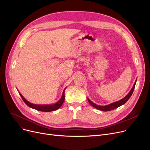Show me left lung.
Instances as JSON below:
<instances>
[{
    "label": "left lung",
    "mask_w": 150,
    "mask_h": 150,
    "mask_svg": "<svg viewBox=\"0 0 150 150\" xmlns=\"http://www.w3.org/2000/svg\"><path fill=\"white\" fill-rule=\"evenodd\" d=\"M136 82H137V81H136ZM136 82L134 83L133 88L131 89V90L130 91V92L128 93V94L127 95V96H126V97H125L123 99H121V100H120L118 101L115 102V103L109 104V105L104 106L97 105V104L93 103L92 101H91L89 99H88V102L89 103V104L92 106H93L95 108L98 109V110H99L103 111H111V110H115V109L120 107V106L122 105V104H124L125 103H126L127 101H128V100L130 98V97L131 96V95H132V94L133 93V91H134V87H135Z\"/></svg>",
    "instance_id": "8db88e82"
}]
</instances>
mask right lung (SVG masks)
Returning a JSON list of instances; mask_svg holds the SVG:
<instances>
[{"mask_svg": "<svg viewBox=\"0 0 150 150\" xmlns=\"http://www.w3.org/2000/svg\"><path fill=\"white\" fill-rule=\"evenodd\" d=\"M66 89H64V91L62 93V97L61 98V99L59 101H57L56 104H51V105H38V104H32L30 103H29V101H28L26 100V99L22 96V95L20 94V96H21L22 100L24 101V102L28 105L29 107L31 108H33L35 109L36 110H38L40 111H44V112H50V111H55L57 109L59 108L61 106L62 104L64 103V91Z\"/></svg>", "mask_w": 150, "mask_h": 150, "instance_id": "obj_1", "label": "right lung"}]
</instances>
